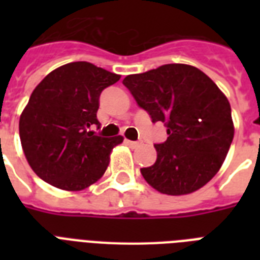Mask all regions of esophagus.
Returning <instances> with one entry per match:
<instances>
[{"label":"esophagus","instance_id":"34e87169","mask_svg":"<svg viewBox=\"0 0 260 260\" xmlns=\"http://www.w3.org/2000/svg\"><path fill=\"white\" fill-rule=\"evenodd\" d=\"M124 142H125L126 146H129L131 148H136V147H139V146H140V144H142V143H139V142H132V140H128V139H125V140H124Z\"/></svg>","mask_w":260,"mask_h":260}]
</instances>
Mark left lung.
I'll return each instance as SVG.
<instances>
[{
    "label": "left lung",
    "mask_w": 260,
    "mask_h": 260,
    "mask_svg": "<svg viewBox=\"0 0 260 260\" xmlns=\"http://www.w3.org/2000/svg\"><path fill=\"white\" fill-rule=\"evenodd\" d=\"M152 122L162 121L167 140L154 144L156 160L140 173L169 196L193 193L220 170L234 139L231 105L197 67L163 64L122 81Z\"/></svg>",
    "instance_id": "obj_1"
}]
</instances>
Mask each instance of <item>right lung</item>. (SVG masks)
<instances>
[{
  "instance_id": "1",
  "label": "right lung",
  "mask_w": 260,
  "mask_h": 260,
  "mask_svg": "<svg viewBox=\"0 0 260 260\" xmlns=\"http://www.w3.org/2000/svg\"><path fill=\"white\" fill-rule=\"evenodd\" d=\"M118 79L89 62H73L51 71L36 86L18 128L26 160L39 178L78 191L104 175L122 136L102 138L90 128L100 129V94Z\"/></svg>"
}]
</instances>
